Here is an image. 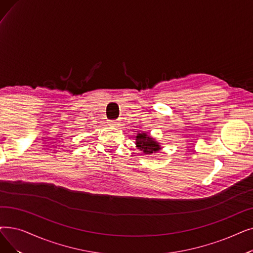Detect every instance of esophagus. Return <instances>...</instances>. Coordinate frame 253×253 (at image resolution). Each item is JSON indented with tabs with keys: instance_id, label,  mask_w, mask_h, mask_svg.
Returning <instances> with one entry per match:
<instances>
[{
	"instance_id": "1",
	"label": "esophagus",
	"mask_w": 253,
	"mask_h": 253,
	"mask_svg": "<svg viewBox=\"0 0 253 253\" xmlns=\"http://www.w3.org/2000/svg\"><path fill=\"white\" fill-rule=\"evenodd\" d=\"M107 123H108L109 126H117V125H119V121H117V120H109Z\"/></svg>"
}]
</instances>
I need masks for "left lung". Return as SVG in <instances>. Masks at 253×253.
<instances>
[{"label":"left lung","mask_w":253,"mask_h":253,"mask_svg":"<svg viewBox=\"0 0 253 253\" xmlns=\"http://www.w3.org/2000/svg\"><path fill=\"white\" fill-rule=\"evenodd\" d=\"M136 147L145 154H152L160 151L161 147L159 142L152 138L149 134L145 132H140L136 135Z\"/></svg>","instance_id":"obj_1"}]
</instances>
